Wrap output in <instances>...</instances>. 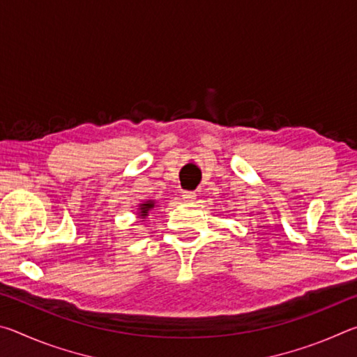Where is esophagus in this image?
Returning <instances> with one entry per match:
<instances>
[{"mask_svg": "<svg viewBox=\"0 0 357 357\" xmlns=\"http://www.w3.org/2000/svg\"><path fill=\"white\" fill-rule=\"evenodd\" d=\"M197 198V193L193 190H184L183 192V200L185 202H193Z\"/></svg>", "mask_w": 357, "mask_h": 357, "instance_id": "1", "label": "esophagus"}]
</instances>
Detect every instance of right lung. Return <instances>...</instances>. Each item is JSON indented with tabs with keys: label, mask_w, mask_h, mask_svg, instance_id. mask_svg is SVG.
Wrapping results in <instances>:
<instances>
[{
	"label": "right lung",
	"mask_w": 357,
	"mask_h": 357,
	"mask_svg": "<svg viewBox=\"0 0 357 357\" xmlns=\"http://www.w3.org/2000/svg\"><path fill=\"white\" fill-rule=\"evenodd\" d=\"M153 208H154V203H153V202H146L144 204H142V206H140V209H142L140 217H143V219H144V217L148 215V213H149V211L153 209Z\"/></svg>",
	"instance_id": "add662e5"
}]
</instances>
